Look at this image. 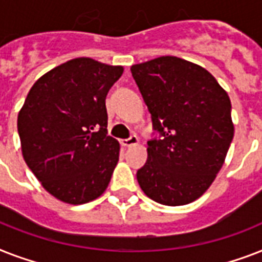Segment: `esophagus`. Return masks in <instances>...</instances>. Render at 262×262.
I'll list each match as a JSON object with an SVG mask.
<instances>
[{
	"label": "esophagus",
	"instance_id": "1",
	"mask_svg": "<svg viewBox=\"0 0 262 262\" xmlns=\"http://www.w3.org/2000/svg\"><path fill=\"white\" fill-rule=\"evenodd\" d=\"M121 144H122L125 148L133 147V145H137V144H139V137H137V136H130L129 139L121 140Z\"/></svg>",
	"mask_w": 262,
	"mask_h": 262
}]
</instances>
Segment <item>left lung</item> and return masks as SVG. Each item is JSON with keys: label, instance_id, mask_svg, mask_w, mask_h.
Masks as SVG:
<instances>
[{"label": "left lung", "instance_id": "8db88e82", "mask_svg": "<svg viewBox=\"0 0 262 262\" xmlns=\"http://www.w3.org/2000/svg\"><path fill=\"white\" fill-rule=\"evenodd\" d=\"M160 140L148 141L137 171L141 190L177 207L205 193L234 137L231 102L213 76L186 59L164 55L130 68Z\"/></svg>", "mask_w": 262, "mask_h": 262}]
</instances>
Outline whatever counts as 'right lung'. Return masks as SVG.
I'll use <instances>...</instances> for the list:
<instances>
[{
    "label": "right lung",
    "instance_id": "right-lung-1",
    "mask_svg": "<svg viewBox=\"0 0 262 262\" xmlns=\"http://www.w3.org/2000/svg\"><path fill=\"white\" fill-rule=\"evenodd\" d=\"M122 73L119 65L73 58L39 77L18 111L23 158L62 203H90L110 183L119 143L107 136L106 96Z\"/></svg>",
    "mask_w": 262,
    "mask_h": 262
}]
</instances>
